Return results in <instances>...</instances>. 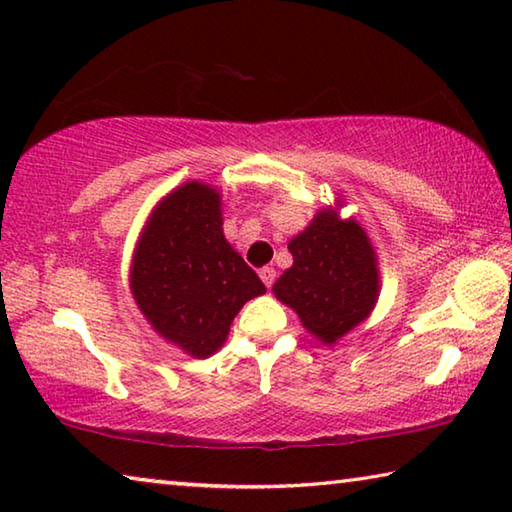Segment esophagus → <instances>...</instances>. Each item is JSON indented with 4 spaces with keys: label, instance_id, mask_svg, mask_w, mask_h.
I'll list each match as a JSON object with an SVG mask.
<instances>
[{
    "label": "esophagus",
    "instance_id": "esophagus-1",
    "mask_svg": "<svg viewBox=\"0 0 512 512\" xmlns=\"http://www.w3.org/2000/svg\"><path fill=\"white\" fill-rule=\"evenodd\" d=\"M259 277H262V282L266 284V289H271L273 282H275V268L273 266L259 268Z\"/></svg>",
    "mask_w": 512,
    "mask_h": 512
}]
</instances>
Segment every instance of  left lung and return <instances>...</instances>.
<instances>
[{
  "label": "left lung",
  "mask_w": 512,
  "mask_h": 512,
  "mask_svg": "<svg viewBox=\"0 0 512 512\" xmlns=\"http://www.w3.org/2000/svg\"><path fill=\"white\" fill-rule=\"evenodd\" d=\"M323 207L289 241L293 264L273 284L275 298L296 311L302 327L334 345L366 320L379 298V266L372 241L357 219Z\"/></svg>",
  "instance_id": "left-lung-1"
}]
</instances>
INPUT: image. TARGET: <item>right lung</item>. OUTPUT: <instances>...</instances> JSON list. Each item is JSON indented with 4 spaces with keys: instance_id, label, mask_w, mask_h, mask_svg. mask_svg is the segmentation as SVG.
Returning a JSON list of instances; mask_svg holds the SVG:
<instances>
[{
    "instance_id": "right-lung-1",
    "label": "right lung",
    "mask_w": 512,
    "mask_h": 512,
    "mask_svg": "<svg viewBox=\"0 0 512 512\" xmlns=\"http://www.w3.org/2000/svg\"><path fill=\"white\" fill-rule=\"evenodd\" d=\"M219 189L189 180L153 207L131 262V293L153 332L194 359L221 348L266 287L223 235Z\"/></svg>"
}]
</instances>
